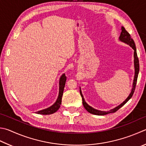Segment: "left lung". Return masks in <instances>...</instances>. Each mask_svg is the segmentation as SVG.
I'll list each match as a JSON object with an SVG mask.
<instances>
[{
	"instance_id": "8db88e82",
	"label": "left lung",
	"mask_w": 146,
	"mask_h": 146,
	"mask_svg": "<svg viewBox=\"0 0 146 146\" xmlns=\"http://www.w3.org/2000/svg\"><path fill=\"white\" fill-rule=\"evenodd\" d=\"M119 39L121 42H123V43H126V44H128V45L130 46L134 50L133 57H134L135 75H134L133 85H132L131 91L130 93H129V96H128V98H127L125 100H124L123 103H121V104L118 105L117 107H116L114 108H113V109H111L109 111H107V112H106V111H102V110L95 109V108L91 107V106L87 104V103L86 102V101H85V100H84L83 94H82V93L81 88L80 87V95L82 96V103H83V105H84V108H86L87 112H89V113H92V114H94V115H106V114H108V113L115 112L116 111L118 110L119 108L123 107V106L124 104H125V103H126L127 102H128V101L131 98L132 96H133V93H134L135 89V86H136V84H137V81L138 75H139V59H138V57H137L135 44V42L133 40V39L131 38L130 34H129L128 33V32L126 31V29H124V27H121V35H120V36H119Z\"/></svg>"
}]
</instances>
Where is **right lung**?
Returning a JSON list of instances; mask_svg holds the SVG:
<instances>
[{"instance_id":"1","label":"right lung","mask_w":146,"mask_h":146,"mask_svg":"<svg viewBox=\"0 0 146 146\" xmlns=\"http://www.w3.org/2000/svg\"><path fill=\"white\" fill-rule=\"evenodd\" d=\"M66 81V76H65V74H62L61 76L60 77L59 79V95H58L57 99L54 104L52 106L48 107L44 109L39 110L38 112H36V113H39V114L41 115H49L52 114L56 112L57 111L59 110V108L60 107L62 102V97L63 94V91H64L65 84Z\"/></svg>"}]
</instances>
